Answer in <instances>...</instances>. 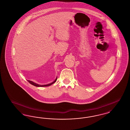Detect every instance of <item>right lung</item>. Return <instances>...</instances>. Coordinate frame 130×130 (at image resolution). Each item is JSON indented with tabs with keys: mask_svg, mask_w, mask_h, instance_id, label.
<instances>
[{
	"mask_svg": "<svg viewBox=\"0 0 130 130\" xmlns=\"http://www.w3.org/2000/svg\"><path fill=\"white\" fill-rule=\"evenodd\" d=\"M57 80V78H56V80L54 81V82H53L52 83H50V84H46V85H39V84H37V83H35V82H32V81H31L30 80H28V81L31 84V85H34V86H35L36 87H47V86H51L52 84H53V83H54L55 82H56V81Z\"/></svg>",
	"mask_w": 130,
	"mask_h": 130,
	"instance_id": "right-lung-1",
	"label": "right lung"
}]
</instances>
